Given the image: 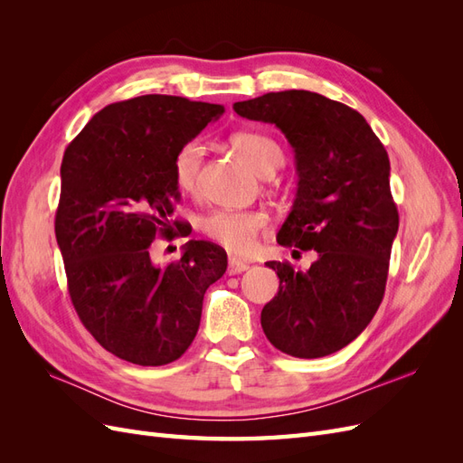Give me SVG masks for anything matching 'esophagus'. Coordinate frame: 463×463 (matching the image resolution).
I'll list each match as a JSON object with an SVG mask.
<instances>
[{
  "mask_svg": "<svg viewBox=\"0 0 463 463\" xmlns=\"http://www.w3.org/2000/svg\"><path fill=\"white\" fill-rule=\"evenodd\" d=\"M247 269H249V264L243 262V260H240V259H230V262H228V274H230V276L241 274V272H245Z\"/></svg>",
  "mask_w": 463,
  "mask_h": 463,
  "instance_id": "esophagus-1",
  "label": "esophagus"
}]
</instances>
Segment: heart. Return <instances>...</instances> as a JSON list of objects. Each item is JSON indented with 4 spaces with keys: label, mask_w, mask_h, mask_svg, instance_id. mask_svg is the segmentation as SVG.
Wrapping results in <instances>:
<instances>
[{
    "label": "heart",
    "mask_w": 463,
    "mask_h": 463,
    "mask_svg": "<svg viewBox=\"0 0 463 463\" xmlns=\"http://www.w3.org/2000/svg\"><path fill=\"white\" fill-rule=\"evenodd\" d=\"M232 148L260 177H270L284 162V150L272 137L240 131L230 137ZM204 148L199 141H187L174 154L172 172L177 187L184 193L197 189ZM264 213L259 210H216L203 218L201 228L210 240L226 247L235 255H247L257 247V237L266 228Z\"/></svg>",
    "instance_id": "heart-1"
}]
</instances>
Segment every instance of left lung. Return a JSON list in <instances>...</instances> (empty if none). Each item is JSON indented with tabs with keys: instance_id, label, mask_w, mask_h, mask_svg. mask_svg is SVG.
Returning <instances> with one entry per match:
<instances>
[{
	"instance_id": "left-lung-1",
	"label": "left lung",
	"mask_w": 463,
	"mask_h": 463,
	"mask_svg": "<svg viewBox=\"0 0 463 463\" xmlns=\"http://www.w3.org/2000/svg\"><path fill=\"white\" fill-rule=\"evenodd\" d=\"M233 109L286 135L298 193L276 240L317 250L305 272L266 262L279 288L260 313L262 330L288 355H330L367 328L384 296L400 223L388 154L359 111L317 92H269Z\"/></svg>"
}]
</instances>
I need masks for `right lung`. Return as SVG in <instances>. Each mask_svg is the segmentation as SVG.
<instances>
[{"label":"right lung","instance_id":"1","mask_svg":"<svg viewBox=\"0 0 463 463\" xmlns=\"http://www.w3.org/2000/svg\"><path fill=\"white\" fill-rule=\"evenodd\" d=\"M222 114L220 104L137 96L98 111L63 154L55 240L69 296L94 340L135 365L187 352L204 293L228 269L226 250L210 241H187L170 264L150 259L156 235H185L172 222L174 154Z\"/></svg>","mask_w":463,"mask_h":463}]
</instances>
